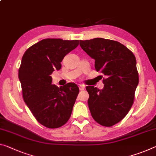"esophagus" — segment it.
I'll return each mask as SVG.
<instances>
[{
  "label": "esophagus",
  "mask_w": 156,
  "mask_h": 156,
  "mask_svg": "<svg viewBox=\"0 0 156 156\" xmlns=\"http://www.w3.org/2000/svg\"><path fill=\"white\" fill-rule=\"evenodd\" d=\"M84 89H85V87H84L83 85H79V90L82 91L84 90Z\"/></svg>",
  "instance_id": "esophagus-1"
}]
</instances>
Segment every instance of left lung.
Returning <instances> with one entry per match:
<instances>
[{
    "mask_svg": "<svg viewBox=\"0 0 156 156\" xmlns=\"http://www.w3.org/2000/svg\"><path fill=\"white\" fill-rule=\"evenodd\" d=\"M80 46L95 60V69L106 76L104 87L87 86L88 105L96 122L112 126L131 108L139 83L136 59L131 51L118 41L103 38L80 40Z\"/></svg>",
    "mask_w": 156,
    "mask_h": 156,
    "instance_id": "1",
    "label": "left lung"
}]
</instances>
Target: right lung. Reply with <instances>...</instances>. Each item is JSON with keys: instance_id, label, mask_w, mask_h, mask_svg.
<instances>
[{"instance_id": "right-lung-1", "label": "right lung", "mask_w": 156, "mask_h": 156, "mask_svg": "<svg viewBox=\"0 0 156 156\" xmlns=\"http://www.w3.org/2000/svg\"><path fill=\"white\" fill-rule=\"evenodd\" d=\"M79 40L44 39L23 54L19 78L23 98L38 122L57 128L68 122L79 93L77 85H52L51 74L61 69V62L78 46Z\"/></svg>"}]
</instances>
